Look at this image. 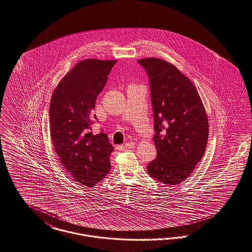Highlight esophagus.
<instances>
[{
    "label": "esophagus",
    "instance_id": "esophagus-1",
    "mask_svg": "<svg viewBox=\"0 0 252 252\" xmlns=\"http://www.w3.org/2000/svg\"><path fill=\"white\" fill-rule=\"evenodd\" d=\"M125 149H132L135 147V143L134 142H128L126 143L124 146H123Z\"/></svg>",
    "mask_w": 252,
    "mask_h": 252
}]
</instances>
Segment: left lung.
<instances>
[{"label":"left lung","mask_w":252,"mask_h":252,"mask_svg":"<svg viewBox=\"0 0 252 252\" xmlns=\"http://www.w3.org/2000/svg\"><path fill=\"white\" fill-rule=\"evenodd\" d=\"M148 72L157 157L149 174L165 186L184 182L203 157L208 117L193 83L173 64L156 57L138 60Z\"/></svg>","instance_id":"1"}]
</instances>
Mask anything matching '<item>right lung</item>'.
Instances as JSON below:
<instances>
[{
  "mask_svg": "<svg viewBox=\"0 0 252 252\" xmlns=\"http://www.w3.org/2000/svg\"><path fill=\"white\" fill-rule=\"evenodd\" d=\"M118 60L85 59L59 82L50 103V131L64 168L82 185L93 187L109 172L114 151L105 133L93 135L91 111ZM96 119V116H94Z\"/></svg>",
  "mask_w": 252,
  "mask_h": 252,
  "instance_id": "1",
  "label": "right lung"
}]
</instances>
